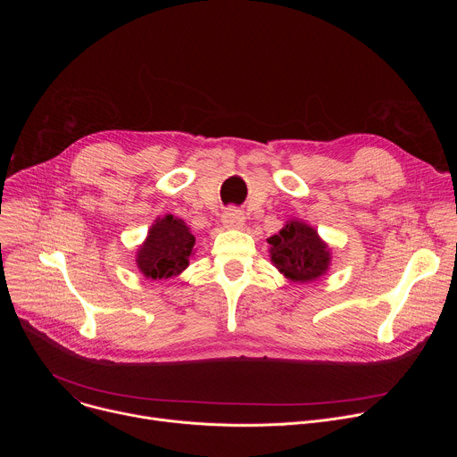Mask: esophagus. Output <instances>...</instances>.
<instances>
[{
    "label": "esophagus",
    "instance_id": "esophagus-1",
    "mask_svg": "<svg viewBox=\"0 0 457 457\" xmlns=\"http://www.w3.org/2000/svg\"><path fill=\"white\" fill-rule=\"evenodd\" d=\"M222 222H224L226 228L238 229V228H242V224H244V213H242L240 210L231 208V210H228V212L222 215Z\"/></svg>",
    "mask_w": 457,
    "mask_h": 457
}]
</instances>
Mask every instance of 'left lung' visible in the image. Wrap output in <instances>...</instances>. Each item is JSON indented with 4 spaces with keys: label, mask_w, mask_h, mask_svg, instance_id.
Wrapping results in <instances>:
<instances>
[{
    "label": "left lung",
    "mask_w": 457,
    "mask_h": 457,
    "mask_svg": "<svg viewBox=\"0 0 457 457\" xmlns=\"http://www.w3.org/2000/svg\"><path fill=\"white\" fill-rule=\"evenodd\" d=\"M273 264L293 282H312L329 268V249L316 231L298 220H291L278 235L268 238Z\"/></svg>",
    "instance_id": "left-lung-1"
}]
</instances>
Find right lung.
<instances>
[{
  "mask_svg": "<svg viewBox=\"0 0 457 457\" xmlns=\"http://www.w3.org/2000/svg\"><path fill=\"white\" fill-rule=\"evenodd\" d=\"M193 245L195 237L189 228L182 220L166 215L148 231V238L137 253V266L152 280L175 277L187 268Z\"/></svg>",
  "mask_w": 457,
  "mask_h": 457,
  "instance_id": "right-lung-1",
  "label": "right lung"
}]
</instances>
